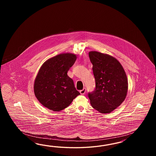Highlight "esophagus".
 I'll list each match as a JSON object with an SVG mask.
<instances>
[{
	"instance_id": "34e87169",
	"label": "esophagus",
	"mask_w": 156,
	"mask_h": 156,
	"mask_svg": "<svg viewBox=\"0 0 156 156\" xmlns=\"http://www.w3.org/2000/svg\"><path fill=\"white\" fill-rule=\"evenodd\" d=\"M80 94H84L85 93H86V89H83L82 90H80Z\"/></svg>"
}]
</instances>
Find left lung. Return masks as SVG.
Listing matches in <instances>:
<instances>
[{
	"label": "left lung",
	"mask_w": 156,
	"mask_h": 156,
	"mask_svg": "<svg viewBox=\"0 0 156 156\" xmlns=\"http://www.w3.org/2000/svg\"><path fill=\"white\" fill-rule=\"evenodd\" d=\"M89 56L93 64L95 89L88 94L90 104L101 113H110L122 103L128 89L127 76L118 60L106 54L92 51Z\"/></svg>",
	"instance_id": "obj_1"
}]
</instances>
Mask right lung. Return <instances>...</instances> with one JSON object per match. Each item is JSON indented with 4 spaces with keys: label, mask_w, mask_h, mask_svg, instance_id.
Instances as JSON below:
<instances>
[{
    "label": "right lung",
    "mask_w": 156,
    "mask_h": 156,
    "mask_svg": "<svg viewBox=\"0 0 156 156\" xmlns=\"http://www.w3.org/2000/svg\"><path fill=\"white\" fill-rule=\"evenodd\" d=\"M76 59L74 54L62 53L47 59L41 67L35 80L34 91L43 106L59 112L80 94L67 74Z\"/></svg>",
    "instance_id": "1"
}]
</instances>
